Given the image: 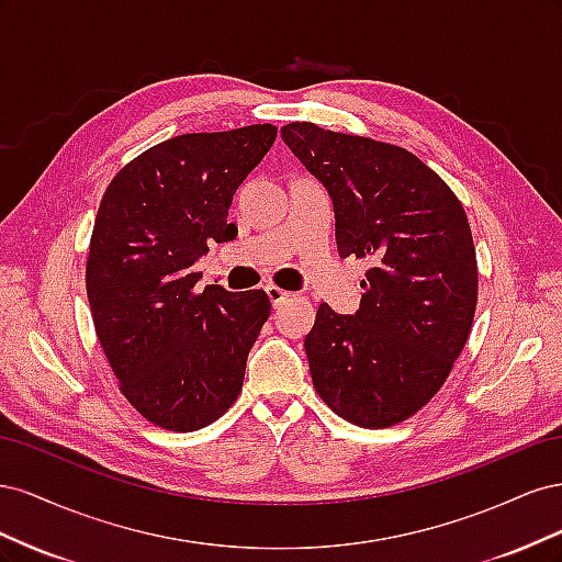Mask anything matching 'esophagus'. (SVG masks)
<instances>
[{
    "label": "esophagus",
    "mask_w": 562,
    "mask_h": 562,
    "mask_svg": "<svg viewBox=\"0 0 562 562\" xmlns=\"http://www.w3.org/2000/svg\"><path fill=\"white\" fill-rule=\"evenodd\" d=\"M265 291H267V297H269V302H271V304H274V307H279L281 302H285L288 297H291V293L283 291V288H279V285H274V283L267 285Z\"/></svg>",
    "instance_id": "esophagus-1"
}]
</instances>
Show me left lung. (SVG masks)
Wrapping results in <instances>:
<instances>
[{
  "label": "left lung",
  "instance_id": "1",
  "mask_svg": "<svg viewBox=\"0 0 562 562\" xmlns=\"http://www.w3.org/2000/svg\"><path fill=\"white\" fill-rule=\"evenodd\" d=\"M281 135L333 199L339 255L372 265L353 316L318 307L304 339L312 382L356 427H394L436 396L473 326L479 265L464 206L403 147L310 122Z\"/></svg>",
  "mask_w": 562,
  "mask_h": 562
}]
</instances>
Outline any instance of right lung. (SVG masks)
Returning <instances> with one entry per match:
<instances>
[{"instance_id": "1", "label": "right lung", "mask_w": 562, "mask_h": 562, "mask_svg": "<svg viewBox=\"0 0 562 562\" xmlns=\"http://www.w3.org/2000/svg\"><path fill=\"white\" fill-rule=\"evenodd\" d=\"M274 140L271 124L176 135L128 161L100 201L87 260L95 335L126 401L161 429L209 427L241 394L269 297L194 293L192 265L239 232L232 196Z\"/></svg>"}]
</instances>
